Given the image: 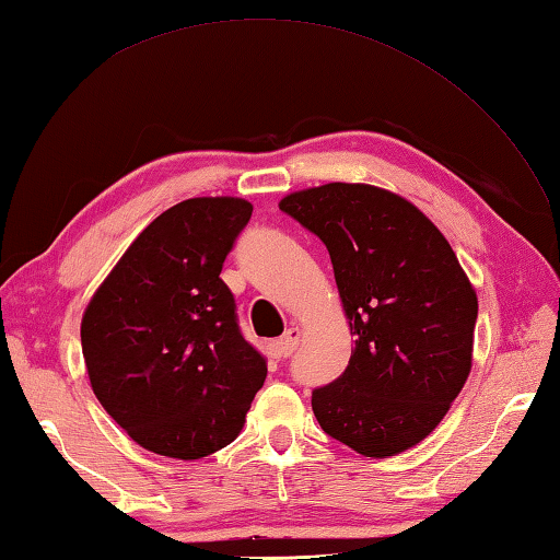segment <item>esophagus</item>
<instances>
[{
    "label": "esophagus",
    "mask_w": 560,
    "mask_h": 560,
    "mask_svg": "<svg viewBox=\"0 0 560 560\" xmlns=\"http://www.w3.org/2000/svg\"><path fill=\"white\" fill-rule=\"evenodd\" d=\"M301 337H303L301 327H289L287 331H283V337L273 341V349H277L279 355H291L295 349H299Z\"/></svg>",
    "instance_id": "34e87169"
}]
</instances>
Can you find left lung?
I'll list each match as a JSON object with an SVG mask.
<instances>
[{
	"mask_svg": "<svg viewBox=\"0 0 560 560\" xmlns=\"http://www.w3.org/2000/svg\"><path fill=\"white\" fill-rule=\"evenodd\" d=\"M327 245L355 347L313 392L323 431L363 457L419 445L471 371L479 301L445 235L389 189L329 183L279 201Z\"/></svg>",
	"mask_w": 560,
	"mask_h": 560,
	"instance_id": "8db88e82",
	"label": "left lung"
}]
</instances>
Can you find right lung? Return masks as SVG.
Returning <instances> with one entry per match:
<instances>
[{
    "label": "right lung",
    "mask_w": 560,
    "mask_h": 560,
    "mask_svg": "<svg viewBox=\"0 0 560 560\" xmlns=\"http://www.w3.org/2000/svg\"><path fill=\"white\" fill-rule=\"evenodd\" d=\"M253 217L241 197L163 211L93 293L81 351L93 395L144 450L199 459L243 431L267 363L237 329L221 267Z\"/></svg>",
    "instance_id": "right-lung-1"
}]
</instances>
